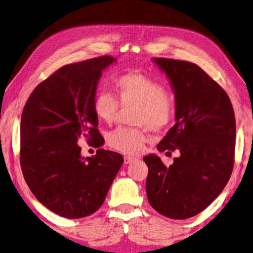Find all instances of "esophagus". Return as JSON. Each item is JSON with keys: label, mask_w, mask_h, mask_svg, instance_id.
Masks as SVG:
<instances>
[{"label": "esophagus", "mask_w": 253, "mask_h": 253, "mask_svg": "<svg viewBox=\"0 0 253 253\" xmlns=\"http://www.w3.org/2000/svg\"><path fill=\"white\" fill-rule=\"evenodd\" d=\"M135 160H136L135 157H130V156H126V157H124V164H126V165L132 164V163H133V161H135Z\"/></svg>", "instance_id": "1"}]
</instances>
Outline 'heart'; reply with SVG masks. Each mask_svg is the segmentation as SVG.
I'll return each mask as SVG.
<instances>
[{
    "label": "heart",
    "instance_id": "b5f03b06",
    "mask_svg": "<svg viewBox=\"0 0 253 253\" xmlns=\"http://www.w3.org/2000/svg\"><path fill=\"white\" fill-rule=\"evenodd\" d=\"M113 94L99 92L93 99V111L99 121L111 124L118 117L120 105L133 106L131 120L150 131L163 130L171 121L175 98L170 90L155 78L140 72H127L113 80ZM147 135L140 127L120 126L107 134L111 148L126 155L142 150Z\"/></svg>",
    "mask_w": 253,
    "mask_h": 253
}]
</instances>
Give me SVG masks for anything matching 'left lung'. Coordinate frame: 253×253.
Returning <instances> with one entry per match:
<instances>
[{
    "mask_svg": "<svg viewBox=\"0 0 253 253\" xmlns=\"http://www.w3.org/2000/svg\"><path fill=\"white\" fill-rule=\"evenodd\" d=\"M175 93L176 123L157 146L179 151L166 167L158 156L148 166V201L173 220L195 216L216 198L229 181L234 163L235 117L225 90L201 67L183 60L154 58ZM167 152V154H168Z\"/></svg>",
    "mask_w": 253,
    "mask_h": 253,
    "instance_id": "1",
    "label": "left lung"
}]
</instances>
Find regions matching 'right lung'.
Listing matches in <instances>:
<instances>
[{
  "label": "right lung",
  "instance_id": "add662e5",
  "mask_svg": "<svg viewBox=\"0 0 253 253\" xmlns=\"http://www.w3.org/2000/svg\"><path fill=\"white\" fill-rule=\"evenodd\" d=\"M111 56L66 65L33 89L21 117L20 164L29 188L60 216L81 218L101 208L123 164L118 152L98 149L83 158L77 142L99 148L103 136L93 99Z\"/></svg>",
  "mask_w": 253,
  "mask_h": 253
}]
</instances>
